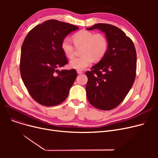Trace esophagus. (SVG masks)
Segmentation results:
<instances>
[{
  "instance_id": "1",
  "label": "esophagus",
  "mask_w": 158,
  "mask_h": 158,
  "mask_svg": "<svg viewBox=\"0 0 158 158\" xmlns=\"http://www.w3.org/2000/svg\"><path fill=\"white\" fill-rule=\"evenodd\" d=\"M77 73H78V74H81V73H83V72H82V71L79 70H77Z\"/></svg>"
}]
</instances>
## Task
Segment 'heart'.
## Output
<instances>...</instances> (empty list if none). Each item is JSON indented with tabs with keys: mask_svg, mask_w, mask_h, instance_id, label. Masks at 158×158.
Here are the masks:
<instances>
[{
	"mask_svg": "<svg viewBox=\"0 0 158 158\" xmlns=\"http://www.w3.org/2000/svg\"><path fill=\"white\" fill-rule=\"evenodd\" d=\"M73 41L76 47L83 46L81 57H74L70 61V67L77 70H84L92 64L94 60H101L106 54L108 42L106 38L100 33L87 30H81L73 35ZM61 49L64 54L69 58L74 55L75 47L70 39L64 38L61 42Z\"/></svg>",
	"mask_w": 158,
	"mask_h": 158,
	"instance_id": "1",
	"label": "heart"
}]
</instances>
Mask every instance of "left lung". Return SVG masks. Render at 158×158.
<instances>
[{"mask_svg":"<svg viewBox=\"0 0 158 158\" xmlns=\"http://www.w3.org/2000/svg\"><path fill=\"white\" fill-rule=\"evenodd\" d=\"M102 31L108 42L102 59L86 72L89 102L101 110H111L125 98L136 77V52L135 45L125 32L107 23H96L87 30Z\"/></svg>","mask_w":158,"mask_h":158,"instance_id":"8db88e82","label":"left lung"}]
</instances>
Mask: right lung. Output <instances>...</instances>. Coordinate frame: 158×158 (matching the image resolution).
<instances>
[{"label": "right lung", "mask_w": 158, "mask_h": 158, "mask_svg": "<svg viewBox=\"0 0 158 158\" xmlns=\"http://www.w3.org/2000/svg\"><path fill=\"white\" fill-rule=\"evenodd\" d=\"M78 27L48 20L32 29L25 38L20 63L21 77L35 101L45 106H56L68 97L77 73L62 70L68 60L61 49L63 40Z\"/></svg>", "instance_id": "obj_1"}]
</instances>
